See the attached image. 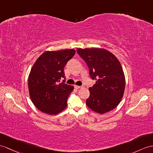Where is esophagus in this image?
Returning <instances> with one entry per match:
<instances>
[{
  "instance_id": "obj_1",
  "label": "esophagus",
  "mask_w": 153,
  "mask_h": 153,
  "mask_svg": "<svg viewBox=\"0 0 153 153\" xmlns=\"http://www.w3.org/2000/svg\"><path fill=\"white\" fill-rule=\"evenodd\" d=\"M74 88H75L76 89H80L82 88V86H80V85H74Z\"/></svg>"
}]
</instances>
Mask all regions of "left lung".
I'll return each mask as SVG.
<instances>
[{
    "label": "left lung",
    "mask_w": 153,
    "mask_h": 153,
    "mask_svg": "<svg viewBox=\"0 0 153 153\" xmlns=\"http://www.w3.org/2000/svg\"><path fill=\"white\" fill-rule=\"evenodd\" d=\"M86 62L89 75L95 84L89 88L90 95L86 105L100 114L114 110L120 103L125 88V77L122 66L115 56L105 48L76 49Z\"/></svg>",
    "instance_id": "left-lung-1"
}]
</instances>
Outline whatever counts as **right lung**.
<instances>
[{
	"mask_svg": "<svg viewBox=\"0 0 153 153\" xmlns=\"http://www.w3.org/2000/svg\"><path fill=\"white\" fill-rule=\"evenodd\" d=\"M75 50L46 51L36 59L29 73L30 97L34 106L48 115H56L66 108L73 85L59 83L64 78V67Z\"/></svg>",
	"mask_w": 153,
	"mask_h": 153,
	"instance_id": "obj_1",
	"label": "right lung"
}]
</instances>
